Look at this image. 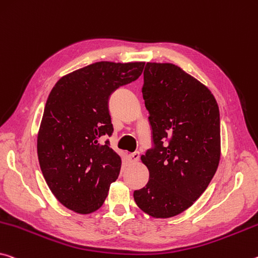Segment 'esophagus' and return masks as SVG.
Instances as JSON below:
<instances>
[{
	"label": "esophagus",
	"mask_w": 258,
	"mask_h": 258,
	"mask_svg": "<svg viewBox=\"0 0 258 258\" xmlns=\"http://www.w3.org/2000/svg\"><path fill=\"white\" fill-rule=\"evenodd\" d=\"M139 157H140V154H139V151H134V153L130 154V158L133 163H137L139 161Z\"/></svg>",
	"instance_id": "obj_1"
}]
</instances>
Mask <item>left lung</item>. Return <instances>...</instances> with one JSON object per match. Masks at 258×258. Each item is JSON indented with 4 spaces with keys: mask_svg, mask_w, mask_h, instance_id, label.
I'll return each mask as SVG.
<instances>
[{
    "mask_svg": "<svg viewBox=\"0 0 258 258\" xmlns=\"http://www.w3.org/2000/svg\"><path fill=\"white\" fill-rule=\"evenodd\" d=\"M144 100L155 148L141 156L149 181L134 201L154 218L191 207L209 186L220 161V120L210 89L171 63L146 64Z\"/></svg>",
    "mask_w": 258,
    "mask_h": 258,
    "instance_id": "left-lung-1",
    "label": "left lung"
}]
</instances>
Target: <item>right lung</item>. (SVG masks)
I'll return each instance as SVG.
<instances>
[{"label": "right lung", "instance_id": "1", "mask_svg": "<svg viewBox=\"0 0 258 258\" xmlns=\"http://www.w3.org/2000/svg\"><path fill=\"white\" fill-rule=\"evenodd\" d=\"M145 62H96L57 81L49 94L36 140L41 171L65 208L88 215L102 207L119 175L121 158L108 142L109 96L137 80Z\"/></svg>", "mask_w": 258, "mask_h": 258}]
</instances>
